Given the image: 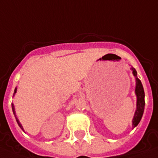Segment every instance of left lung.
Segmentation results:
<instances>
[{"instance_id":"8db88e82","label":"left lung","mask_w":158,"mask_h":158,"mask_svg":"<svg viewBox=\"0 0 158 158\" xmlns=\"http://www.w3.org/2000/svg\"><path fill=\"white\" fill-rule=\"evenodd\" d=\"M131 71L135 77V82H136V86H135V94L137 98V104H136V110L134 113V116L132 120V127L133 129L136 127L140 123L142 119V115L144 113V109H145V92H144L143 86L142 84V82L138 78V74H137L136 70L131 67Z\"/></svg>"}]
</instances>
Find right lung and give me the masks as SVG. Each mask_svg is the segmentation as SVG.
I'll return each instance as SVG.
<instances>
[{
    "label": "right lung",
    "instance_id": "add662e5",
    "mask_svg": "<svg viewBox=\"0 0 158 158\" xmlns=\"http://www.w3.org/2000/svg\"><path fill=\"white\" fill-rule=\"evenodd\" d=\"M16 90H17V88H15V90H14V93H13V96L15 95V94H16ZM12 109H13V114H14V115H15V118H16V123H17V124L19 125V127H20V128H21V130H24V128H23V127H22V125H21V123H20V121H19V119L17 118V116H16V111H15V106H14V104L13 103H12Z\"/></svg>",
    "mask_w": 158,
    "mask_h": 158
}]
</instances>
